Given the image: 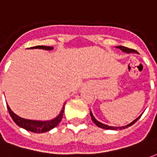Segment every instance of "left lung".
I'll return each mask as SVG.
<instances>
[{
    "label": "left lung",
    "mask_w": 157,
    "mask_h": 157,
    "mask_svg": "<svg viewBox=\"0 0 157 157\" xmlns=\"http://www.w3.org/2000/svg\"><path fill=\"white\" fill-rule=\"evenodd\" d=\"M117 48H120L121 50H123L124 52H126V53H137V51L136 50H135V49H132V48H127V47H124V46H118ZM91 113V117H92V121L94 122V124H96V125L97 126H98V127H100V128H106V129H122V128H128V127H129V126H131L132 124H134L135 122L138 120L139 118H140V116L139 117V118H137L136 119H135L134 121L132 122V123H130L129 124L126 125V126H124V127H112V126H108V125L106 124H102V123H100V122H98L97 119H96L94 117H93V115H92V112L90 113Z\"/></svg>",
    "instance_id": "left-lung-1"
}]
</instances>
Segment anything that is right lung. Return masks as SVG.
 Wrapping results in <instances>:
<instances>
[{
	"mask_svg": "<svg viewBox=\"0 0 157 157\" xmlns=\"http://www.w3.org/2000/svg\"><path fill=\"white\" fill-rule=\"evenodd\" d=\"M31 48H43V49H46V50H51L53 49V47L39 45V46H35V47H31ZM6 107H7L9 114L11 115L13 121L15 122L17 124L20 126L21 128H25L26 130L33 132V133H44V132H47L56 127L59 124V123L61 121L64 109H65V107H63L61 112L59 114L58 117L55 118V119H52L50 121H35V120H29V119L20 118L19 116L12 112L7 104H6Z\"/></svg>",
	"mask_w": 157,
	"mask_h": 157,
	"instance_id": "add662e5",
	"label": "right lung"
}]
</instances>
